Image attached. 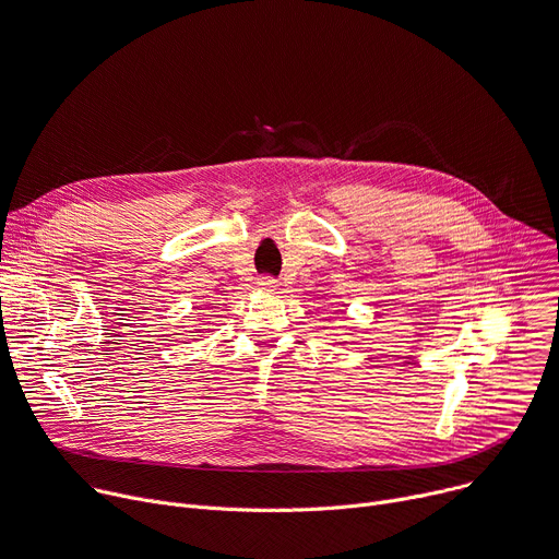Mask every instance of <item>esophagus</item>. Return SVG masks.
Segmentation results:
<instances>
[{
    "label": "esophagus",
    "mask_w": 559,
    "mask_h": 559,
    "mask_svg": "<svg viewBox=\"0 0 559 559\" xmlns=\"http://www.w3.org/2000/svg\"><path fill=\"white\" fill-rule=\"evenodd\" d=\"M259 285H261V289H265V292H276V289H278V281L272 278V276H261V278H259Z\"/></svg>",
    "instance_id": "34e87169"
}]
</instances>
